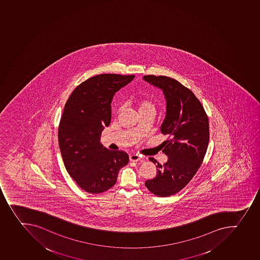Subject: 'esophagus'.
<instances>
[{
    "instance_id": "1",
    "label": "esophagus",
    "mask_w": 260,
    "mask_h": 260,
    "mask_svg": "<svg viewBox=\"0 0 260 260\" xmlns=\"http://www.w3.org/2000/svg\"><path fill=\"white\" fill-rule=\"evenodd\" d=\"M129 159L132 161H137L141 160V157L138 154H131L129 156Z\"/></svg>"
}]
</instances>
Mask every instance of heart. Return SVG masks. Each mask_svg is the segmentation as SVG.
Returning <instances> with one entry per match:
<instances>
[{
  "label": "heart",
  "mask_w": 260,
  "mask_h": 260,
  "mask_svg": "<svg viewBox=\"0 0 260 260\" xmlns=\"http://www.w3.org/2000/svg\"><path fill=\"white\" fill-rule=\"evenodd\" d=\"M137 107L139 113H151L154 116L157 111V103L152 96L148 94L143 95L136 101ZM122 107H119L117 109V113L122 112Z\"/></svg>",
  "instance_id": "obj_1"
}]
</instances>
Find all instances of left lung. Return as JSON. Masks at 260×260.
Segmentation results:
<instances>
[{
    "label": "left lung",
    "mask_w": 260,
    "mask_h": 260,
    "mask_svg": "<svg viewBox=\"0 0 260 260\" xmlns=\"http://www.w3.org/2000/svg\"><path fill=\"white\" fill-rule=\"evenodd\" d=\"M143 79L164 91L167 113L161 133L169 137L161 144L168 161L161 165L149 157L157 164V176L145 186L157 196H171L189 183L204 161L209 141L208 115L193 92L177 80L154 75Z\"/></svg>",
    "instance_id": "obj_1"
}]
</instances>
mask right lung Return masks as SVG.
<instances>
[{
  "instance_id": "add662e5",
  "label": "right lung",
  "mask_w": 260,
  "mask_h": 260,
  "mask_svg": "<svg viewBox=\"0 0 260 260\" xmlns=\"http://www.w3.org/2000/svg\"><path fill=\"white\" fill-rule=\"evenodd\" d=\"M134 77H90L76 87L66 103L59 123V148L67 171L85 192L98 194L110 189L120 169L128 164L126 152L103 148L100 137L110 125L115 92Z\"/></svg>"
}]
</instances>
